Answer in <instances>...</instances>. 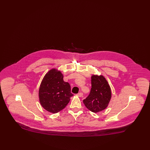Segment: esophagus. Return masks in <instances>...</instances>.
Listing matches in <instances>:
<instances>
[{
  "instance_id": "34e87169",
  "label": "esophagus",
  "mask_w": 150,
  "mask_h": 150,
  "mask_svg": "<svg viewBox=\"0 0 150 150\" xmlns=\"http://www.w3.org/2000/svg\"><path fill=\"white\" fill-rule=\"evenodd\" d=\"M83 93H81V92H80V93H79L78 94H77V96H78V97H82L83 96Z\"/></svg>"
}]
</instances>
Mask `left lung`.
<instances>
[{
  "label": "left lung",
  "instance_id": "1",
  "mask_svg": "<svg viewBox=\"0 0 150 150\" xmlns=\"http://www.w3.org/2000/svg\"><path fill=\"white\" fill-rule=\"evenodd\" d=\"M91 84V92L83 103L89 110L97 113L107 108L111 98V91L107 80L102 75H93Z\"/></svg>",
  "mask_w": 150,
  "mask_h": 150
}]
</instances>
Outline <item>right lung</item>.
I'll use <instances>...</instances> for the list:
<instances>
[{
	"label": "right lung",
	"instance_id": "obj_1",
	"mask_svg": "<svg viewBox=\"0 0 150 150\" xmlns=\"http://www.w3.org/2000/svg\"><path fill=\"white\" fill-rule=\"evenodd\" d=\"M73 96L69 83L64 81L60 71L52 69L44 76L39 90L42 106L48 112L56 114L67 106Z\"/></svg>",
	"mask_w": 150,
	"mask_h": 150
}]
</instances>
